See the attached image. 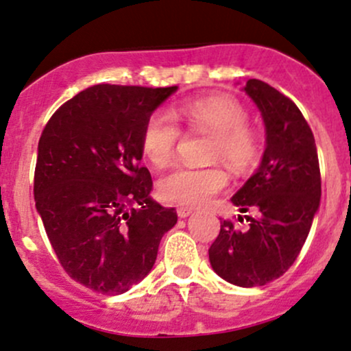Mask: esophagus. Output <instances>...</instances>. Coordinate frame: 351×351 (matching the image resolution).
Wrapping results in <instances>:
<instances>
[{"mask_svg": "<svg viewBox=\"0 0 351 351\" xmlns=\"http://www.w3.org/2000/svg\"><path fill=\"white\" fill-rule=\"evenodd\" d=\"M191 214H192V208H189V207H179V208H177V215H179L180 219H186Z\"/></svg>", "mask_w": 351, "mask_h": 351, "instance_id": "1", "label": "esophagus"}]
</instances>
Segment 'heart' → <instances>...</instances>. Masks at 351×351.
<instances>
[{
  "label": "heart",
  "instance_id": "1",
  "mask_svg": "<svg viewBox=\"0 0 351 351\" xmlns=\"http://www.w3.org/2000/svg\"><path fill=\"white\" fill-rule=\"evenodd\" d=\"M184 121L192 131L212 136L208 157L223 160L232 171H247L261 154L258 134L249 125V111L226 94L184 101L172 114L156 111L145 121L141 144L144 154L157 167H162L176 154L182 129L173 119ZM228 179L219 165L191 167L177 165L159 182V194L177 206H202L223 191Z\"/></svg>",
  "mask_w": 351,
  "mask_h": 351
}]
</instances>
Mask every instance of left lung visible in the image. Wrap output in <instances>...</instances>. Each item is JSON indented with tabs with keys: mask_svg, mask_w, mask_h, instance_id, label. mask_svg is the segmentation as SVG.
Returning <instances> with one entry per match:
<instances>
[{
	"mask_svg": "<svg viewBox=\"0 0 351 351\" xmlns=\"http://www.w3.org/2000/svg\"><path fill=\"white\" fill-rule=\"evenodd\" d=\"M243 89L261 109L267 147L258 171L232 202L242 212L255 208L257 217L247 219L245 230L220 220L208 261L223 280L257 287L297 261L320 204L322 177L313 132L295 102L261 80H249Z\"/></svg>",
	"mask_w": 351,
	"mask_h": 351,
	"instance_id": "8db88e82",
	"label": "left lung"
}]
</instances>
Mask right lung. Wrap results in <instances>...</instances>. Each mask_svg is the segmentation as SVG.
I'll use <instances>...</instances> for the list:
<instances>
[{
    "label": "right lung",
    "instance_id": "1",
    "mask_svg": "<svg viewBox=\"0 0 351 351\" xmlns=\"http://www.w3.org/2000/svg\"><path fill=\"white\" fill-rule=\"evenodd\" d=\"M177 86L96 84L51 116L38 144L34 200L59 263L104 295L128 292L154 265L176 208L149 197L141 134Z\"/></svg>",
    "mask_w": 351,
    "mask_h": 351
}]
</instances>
